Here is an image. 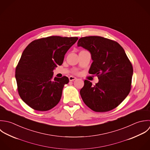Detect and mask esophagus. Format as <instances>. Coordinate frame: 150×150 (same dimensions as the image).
<instances>
[{
  "instance_id": "1",
  "label": "esophagus",
  "mask_w": 150,
  "mask_h": 150,
  "mask_svg": "<svg viewBox=\"0 0 150 150\" xmlns=\"http://www.w3.org/2000/svg\"><path fill=\"white\" fill-rule=\"evenodd\" d=\"M69 80H70V81H73L76 80V77H73V76H70V77H69Z\"/></svg>"
}]
</instances>
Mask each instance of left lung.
Listing matches in <instances>:
<instances>
[{
	"label": "left lung",
	"mask_w": 150,
	"mask_h": 150,
	"mask_svg": "<svg viewBox=\"0 0 150 150\" xmlns=\"http://www.w3.org/2000/svg\"><path fill=\"white\" fill-rule=\"evenodd\" d=\"M77 46L90 52L93 62L88 73L99 79L94 86L84 80L80 91L84 102L95 112L112 110L131 90L133 69L125 50L117 42L98 36L82 37Z\"/></svg>",
	"instance_id": "1"
}]
</instances>
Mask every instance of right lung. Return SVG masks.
I'll return each mask as SVG.
<instances>
[{
  "instance_id": "add662e5",
  "label": "right lung",
  "mask_w": 150,
  "mask_h": 150,
  "mask_svg": "<svg viewBox=\"0 0 150 150\" xmlns=\"http://www.w3.org/2000/svg\"><path fill=\"white\" fill-rule=\"evenodd\" d=\"M77 37L50 36L31 42L23 51L16 69L18 93L31 108L47 111L60 101L68 77L53 78V70L62 65L67 50Z\"/></svg>"
}]
</instances>
